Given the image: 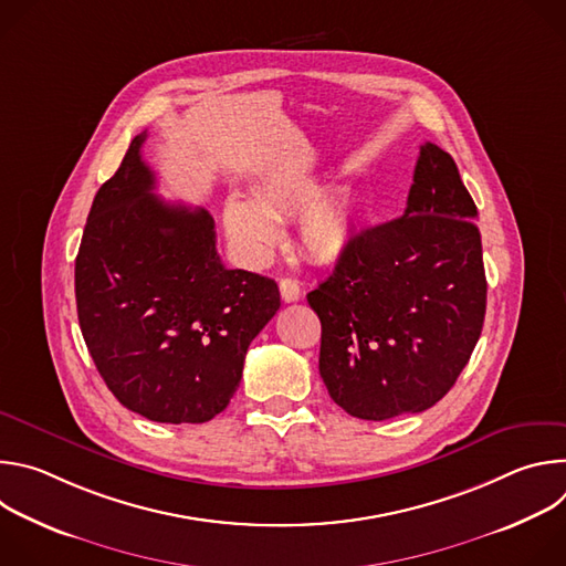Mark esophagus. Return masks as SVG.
I'll list each match as a JSON object with an SVG mask.
<instances>
[{
	"label": "esophagus",
	"mask_w": 566,
	"mask_h": 566,
	"mask_svg": "<svg viewBox=\"0 0 566 566\" xmlns=\"http://www.w3.org/2000/svg\"><path fill=\"white\" fill-rule=\"evenodd\" d=\"M280 295H282L284 302H297L300 295H302V289H300L297 280L282 277V280H280Z\"/></svg>",
	"instance_id": "esophagus-1"
}]
</instances>
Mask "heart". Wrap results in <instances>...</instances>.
I'll return each instance as SVG.
<instances>
[{
  "mask_svg": "<svg viewBox=\"0 0 566 566\" xmlns=\"http://www.w3.org/2000/svg\"><path fill=\"white\" fill-rule=\"evenodd\" d=\"M253 200L230 197L223 206V228L232 244L251 260H262L277 239L275 219L297 217V247L319 264L338 262L354 247L360 208L345 192L327 195V186L302 177H266Z\"/></svg>",
  "mask_w": 566,
  "mask_h": 566,
  "instance_id": "heart-1",
  "label": "heart"
}]
</instances>
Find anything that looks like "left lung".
<instances>
[{"label":"left lung","instance_id":"8db88e82","mask_svg":"<svg viewBox=\"0 0 566 566\" xmlns=\"http://www.w3.org/2000/svg\"><path fill=\"white\" fill-rule=\"evenodd\" d=\"M474 219L452 156L426 143L402 217L360 230L306 295L322 325L319 376L347 415H417L457 382L486 315Z\"/></svg>","mask_w":566,"mask_h":566}]
</instances>
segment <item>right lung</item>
I'll return each mask as SVG.
<instances>
[{
	"label": "right lung",
	"instance_id": "obj_1",
	"mask_svg": "<svg viewBox=\"0 0 566 566\" xmlns=\"http://www.w3.org/2000/svg\"><path fill=\"white\" fill-rule=\"evenodd\" d=\"M136 136L94 197L75 258L87 349L123 406L156 423H206L239 387L280 308L275 280L223 266L203 208L154 195Z\"/></svg>",
	"mask_w": 566,
	"mask_h": 566
}]
</instances>
